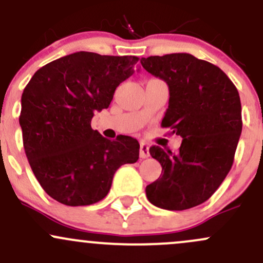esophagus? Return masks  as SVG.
<instances>
[{"instance_id": "obj_1", "label": "esophagus", "mask_w": 263, "mask_h": 263, "mask_svg": "<svg viewBox=\"0 0 263 263\" xmlns=\"http://www.w3.org/2000/svg\"><path fill=\"white\" fill-rule=\"evenodd\" d=\"M148 155H150V153H148V146L145 142H141V144H140V158L145 159L147 158Z\"/></svg>"}]
</instances>
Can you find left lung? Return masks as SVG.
<instances>
[{"mask_svg": "<svg viewBox=\"0 0 263 263\" xmlns=\"http://www.w3.org/2000/svg\"><path fill=\"white\" fill-rule=\"evenodd\" d=\"M147 72L169 86V105L161 126L182 137L177 155L151 146L160 177L146 187L153 205L187 210L208 201L234 161L242 132L239 92L222 70L188 53L142 58Z\"/></svg>", "mask_w": 263, "mask_h": 263, "instance_id": "left-lung-1", "label": "left lung"}]
</instances>
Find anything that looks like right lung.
<instances>
[{"label":"right lung","mask_w":263,"mask_h":263,"mask_svg":"<svg viewBox=\"0 0 263 263\" xmlns=\"http://www.w3.org/2000/svg\"><path fill=\"white\" fill-rule=\"evenodd\" d=\"M139 60L76 52L39 68L24 89L18 122L26 158L39 184L58 202H99L117 169L139 159L136 139L121 135L110 141L91 128L95 110L109 107Z\"/></svg>","instance_id":"right-lung-1"}]
</instances>
